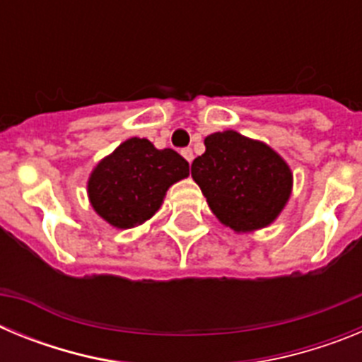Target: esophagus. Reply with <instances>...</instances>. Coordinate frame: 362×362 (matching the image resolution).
Instances as JSON below:
<instances>
[{
    "label": "esophagus",
    "instance_id": "esophagus-1",
    "mask_svg": "<svg viewBox=\"0 0 362 362\" xmlns=\"http://www.w3.org/2000/svg\"><path fill=\"white\" fill-rule=\"evenodd\" d=\"M181 153H183V158L187 159L188 163L194 161V152H192V148H183L181 150Z\"/></svg>",
    "mask_w": 362,
    "mask_h": 362
}]
</instances>
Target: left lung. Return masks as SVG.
<instances>
[{
    "label": "left lung",
    "instance_id": "obj_1",
    "mask_svg": "<svg viewBox=\"0 0 362 362\" xmlns=\"http://www.w3.org/2000/svg\"><path fill=\"white\" fill-rule=\"evenodd\" d=\"M192 177L223 225L235 232L264 228L292 192V172L270 146L226 130L204 139Z\"/></svg>",
    "mask_w": 362,
    "mask_h": 362
}]
</instances>
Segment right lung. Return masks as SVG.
<instances>
[{
	"instance_id": "obj_1",
	"label": "right lung",
	"mask_w": 362,
	"mask_h": 362,
	"mask_svg": "<svg viewBox=\"0 0 362 362\" xmlns=\"http://www.w3.org/2000/svg\"><path fill=\"white\" fill-rule=\"evenodd\" d=\"M188 175V161L175 150H158L132 137L99 163L88 179L95 212L116 228L141 225L158 212L166 190Z\"/></svg>"
}]
</instances>
